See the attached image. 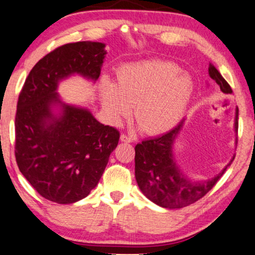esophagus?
I'll return each instance as SVG.
<instances>
[{
    "instance_id": "obj_1",
    "label": "esophagus",
    "mask_w": 255,
    "mask_h": 255,
    "mask_svg": "<svg viewBox=\"0 0 255 255\" xmlns=\"http://www.w3.org/2000/svg\"><path fill=\"white\" fill-rule=\"evenodd\" d=\"M121 140L124 141V142H132L133 141V138L131 137V135H128V134H122L121 135Z\"/></svg>"
}]
</instances>
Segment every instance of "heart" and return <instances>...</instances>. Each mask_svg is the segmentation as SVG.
<instances>
[{
  "label": "heart",
  "instance_id": "b5f03b06",
  "mask_svg": "<svg viewBox=\"0 0 255 255\" xmlns=\"http://www.w3.org/2000/svg\"><path fill=\"white\" fill-rule=\"evenodd\" d=\"M103 109L118 121L130 113L141 130L159 134L175 127L182 118L194 92L188 73L174 62L152 60L121 66L116 82L104 76L100 85Z\"/></svg>",
  "mask_w": 255,
  "mask_h": 255
}]
</instances>
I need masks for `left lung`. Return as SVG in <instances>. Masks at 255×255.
I'll list each match as a JSON object with an SVG mask.
<instances>
[{"label":"left lung","instance_id":"obj_1","mask_svg":"<svg viewBox=\"0 0 255 255\" xmlns=\"http://www.w3.org/2000/svg\"><path fill=\"white\" fill-rule=\"evenodd\" d=\"M209 75L219 86L224 94H231L232 89L215 66L209 65ZM184 120L173 130L159 137L142 140L135 146L134 175L141 193L166 209H180L193 204L212 189L221 179L235 156L217 175L205 181H195L184 175L174 159L173 146L182 130ZM235 131L238 132V108L236 109Z\"/></svg>","mask_w":255,"mask_h":255}]
</instances>
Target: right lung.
Here are the masks:
<instances>
[{
  "label": "right lung",
  "mask_w": 255,
  "mask_h": 255,
  "mask_svg": "<svg viewBox=\"0 0 255 255\" xmlns=\"http://www.w3.org/2000/svg\"><path fill=\"white\" fill-rule=\"evenodd\" d=\"M106 44L78 41L45 55L31 69L19 94L15 155L20 173L44 198L75 203L97 186L117 147L120 132L88 109L61 101L59 82L72 75L95 82Z\"/></svg>",
  "instance_id": "add662e5"
}]
</instances>
